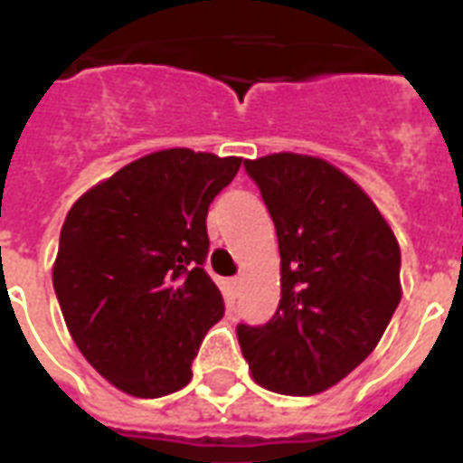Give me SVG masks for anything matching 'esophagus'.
Wrapping results in <instances>:
<instances>
[{
    "label": "esophagus",
    "mask_w": 463,
    "mask_h": 463,
    "mask_svg": "<svg viewBox=\"0 0 463 463\" xmlns=\"http://www.w3.org/2000/svg\"><path fill=\"white\" fill-rule=\"evenodd\" d=\"M231 286H232V288H238V286H240V279H232Z\"/></svg>",
    "instance_id": "obj_1"
}]
</instances>
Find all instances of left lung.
<instances>
[{"label": "left lung", "mask_w": 463, "mask_h": 463, "mask_svg": "<svg viewBox=\"0 0 463 463\" xmlns=\"http://www.w3.org/2000/svg\"><path fill=\"white\" fill-rule=\"evenodd\" d=\"M274 218L281 303L264 326H238L252 380L279 394L326 392L380 344L402 300V250L382 211L329 160H245Z\"/></svg>", "instance_id": "left-lung-1"}]
</instances>
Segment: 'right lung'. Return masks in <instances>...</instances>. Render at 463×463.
Segmentation results:
<instances>
[{"label":"right lung","instance_id":"obj_1","mask_svg":"<svg viewBox=\"0 0 463 463\" xmlns=\"http://www.w3.org/2000/svg\"><path fill=\"white\" fill-rule=\"evenodd\" d=\"M242 158L163 148L98 182L69 209L52 283L83 358L125 394L192 380L223 296L203 271L206 213Z\"/></svg>","mask_w":463,"mask_h":463}]
</instances>
